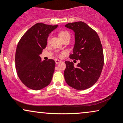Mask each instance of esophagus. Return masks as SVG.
<instances>
[{"instance_id":"obj_1","label":"esophagus","mask_w":123,"mask_h":123,"mask_svg":"<svg viewBox=\"0 0 123 123\" xmlns=\"http://www.w3.org/2000/svg\"><path fill=\"white\" fill-rule=\"evenodd\" d=\"M55 62L56 64H58V63H60L62 61L59 60H57V59H56V60H55Z\"/></svg>"}]
</instances>
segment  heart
<instances>
[{
  "label": "heart",
  "instance_id": "b5f03b06",
  "mask_svg": "<svg viewBox=\"0 0 123 123\" xmlns=\"http://www.w3.org/2000/svg\"><path fill=\"white\" fill-rule=\"evenodd\" d=\"M60 37L62 39H63V38L66 37H70V33L69 32H68V31H62V32H61L60 33ZM49 39H50V37H49V39H48V40H49ZM59 55L61 56V55Z\"/></svg>",
  "mask_w": 123,
  "mask_h": 123
}]
</instances>
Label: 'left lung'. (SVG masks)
I'll list each match as a JSON object with an SVG mask.
<instances>
[{"label":"left lung","instance_id":"obj_1","mask_svg":"<svg viewBox=\"0 0 123 123\" xmlns=\"http://www.w3.org/2000/svg\"><path fill=\"white\" fill-rule=\"evenodd\" d=\"M65 26L74 32L75 42L70 58L80 61L76 67L72 62H65V80L76 90H86L97 82L102 72L104 59L101 40L97 32L82 21Z\"/></svg>","mask_w":123,"mask_h":123}]
</instances>
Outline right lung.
Segmentation results:
<instances>
[{
  "label": "right lung",
  "instance_id": "add662e5",
  "mask_svg": "<svg viewBox=\"0 0 123 123\" xmlns=\"http://www.w3.org/2000/svg\"><path fill=\"white\" fill-rule=\"evenodd\" d=\"M58 27L37 23L25 32L15 52V67L19 79L28 88L39 90L51 83L55 62L42 61L39 55L46 48L49 35Z\"/></svg>",
  "mask_w": 123,
  "mask_h": 123
}]
</instances>
